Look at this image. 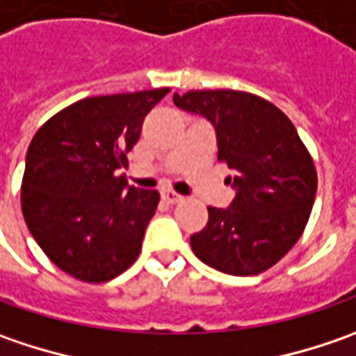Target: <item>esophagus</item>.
<instances>
[{
	"mask_svg": "<svg viewBox=\"0 0 356 356\" xmlns=\"http://www.w3.org/2000/svg\"><path fill=\"white\" fill-rule=\"evenodd\" d=\"M162 198L166 200L168 204H178V202L184 200V196L178 194V192H174V190H162Z\"/></svg>",
	"mask_w": 356,
	"mask_h": 356,
	"instance_id": "1",
	"label": "esophagus"
}]
</instances>
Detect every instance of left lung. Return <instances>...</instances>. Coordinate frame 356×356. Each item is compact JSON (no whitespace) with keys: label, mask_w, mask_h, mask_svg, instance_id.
<instances>
[{"label":"left lung","mask_w":356,"mask_h":356,"mask_svg":"<svg viewBox=\"0 0 356 356\" xmlns=\"http://www.w3.org/2000/svg\"><path fill=\"white\" fill-rule=\"evenodd\" d=\"M174 104L216 129L218 160L234 170L229 208H208L206 227L190 238L206 266L257 275L301 238L317 192V170L293 122L275 104L243 90L174 92Z\"/></svg>","instance_id":"1"}]
</instances>
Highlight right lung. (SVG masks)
Here are the masks:
<instances>
[{
	"mask_svg": "<svg viewBox=\"0 0 356 356\" xmlns=\"http://www.w3.org/2000/svg\"><path fill=\"white\" fill-rule=\"evenodd\" d=\"M168 90L89 97L35 132L21 182L23 218L49 259L75 280H113L143 250L160 194L129 186L117 172Z\"/></svg>",
	"mask_w": 356,
	"mask_h": 356,
	"instance_id": "1",
	"label": "right lung"
}]
</instances>
